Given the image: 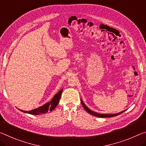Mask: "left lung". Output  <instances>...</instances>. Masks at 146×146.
Instances as JSON below:
<instances>
[{"label": "left lung", "instance_id": "8db88e82", "mask_svg": "<svg viewBox=\"0 0 146 146\" xmlns=\"http://www.w3.org/2000/svg\"><path fill=\"white\" fill-rule=\"evenodd\" d=\"M80 101H81L82 105L83 107H84L85 110L87 112H88L89 114L94 115V116H97V117H114V116H116V115H119V114H121V113H123V112H125V110H123V111H122V112H121L117 113V114H99V113L93 112V111H92L91 110L89 109V108H88L87 106L85 105V104H84V103H83V101H82V99H81V100H80Z\"/></svg>", "mask_w": 146, "mask_h": 146}]
</instances>
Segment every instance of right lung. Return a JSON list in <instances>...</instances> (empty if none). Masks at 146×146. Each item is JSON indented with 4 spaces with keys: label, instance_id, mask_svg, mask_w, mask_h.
<instances>
[{
    "label": "right lung",
    "instance_id": "1",
    "mask_svg": "<svg viewBox=\"0 0 146 146\" xmlns=\"http://www.w3.org/2000/svg\"><path fill=\"white\" fill-rule=\"evenodd\" d=\"M62 90H61L58 92V93L55 95L54 96V98H52V99L50 102L47 103L45 105L40 106L38 108H36V109L32 110L31 111H23L20 110L21 111H22L23 112L25 113H28V114H34V115H38V114H45L46 112H47L48 111H52V110H54L56 106L58 105V102L60 101V99L61 95L62 93Z\"/></svg>",
    "mask_w": 146,
    "mask_h": 146
}]
</instances>
